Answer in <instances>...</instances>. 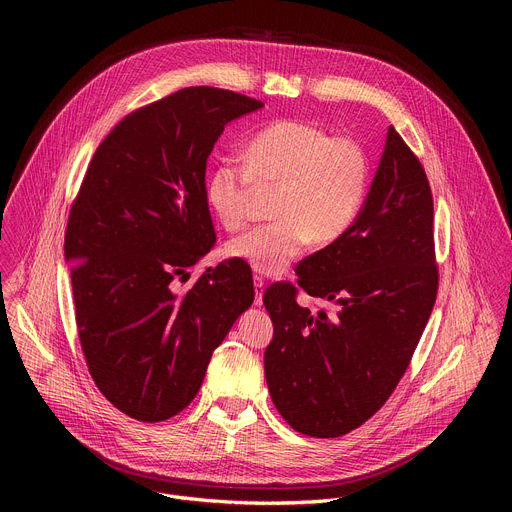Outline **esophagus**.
<instances>
[{
  "instance_id": "esophagus-1",
  "label": "esophagus",
  "mask_w": 512,
  "mask_h": 512,
  "mask_svg": "<svg viewBox=\"0 0 512 512\" xmlns=\"http://www.w3.org/2000/svg\"><path fill=\"white\" fill-rule=\"evenodd\" d=\"M253 285H255V306H261L263 304V289H265V283L259 275H255L253 279Z\"/></svg>"
}]
</instances>
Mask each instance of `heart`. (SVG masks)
<instances>
[{
    "instance_id": "1",
    "label": "heart",
    "mask_w": 512,
    "mask_h": 512,
    "mask_svg": "<svg viewBox=\"0 0 512 512\" xmlns=\"http://www.w3.org/2000/svg\"><path fill=\"white\" fill-rule=\"evenodd\" d=\"M247 164L218 162L206 178V204L227 231L245 227L255 188L273 190L271 225L255 227L225 247L257 273L275 275L310 243L330 245L356 221L369 192V156L352 137L302 119H281L257 131Z\"/></svg>"
}]
</instances>
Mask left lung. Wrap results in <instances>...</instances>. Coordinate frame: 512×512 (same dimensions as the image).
<instances>
[{
  "label": "left lung",
  "mask_w": 512,
  "mask_h": 512,
  "mask_svg": "<svg viewBox=\"0 0 512 512\" xmlns=\"http://www.w3.org/2000/svg\"><path fill=\"white\" fill-rule=\"evenodd\" d=\"M265 289L273 322L265 379L281 417L310 437H340L371 419L405 375L437 296L433 198L425 170L391 125L352 227ZM334 313L297 304V291Z\"/></svg>",
  "instance_id": "obj_1"
}]
</instances>
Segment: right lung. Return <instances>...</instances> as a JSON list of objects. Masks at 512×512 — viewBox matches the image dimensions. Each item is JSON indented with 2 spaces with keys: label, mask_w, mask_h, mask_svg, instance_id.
<instances>
[{
  "label": "right lung",
  "mask_w": 512,
  "mask_h": 512,
  "mask_svg": "<svg viewBox=\"0 0 512 512\" xmlns=\"http://www.w3.org/2000/svg\"><path fill=\"white\" fill-rule=\"evenodd\" d=\"M247 95L188 87L123 117L101 141L70 206L64 259L89 373L125 415L156 423L196 397L214 348L253 304L251 269L184 277L216 243L206 160L233 119L261 109Z\"/></svg>",
  "instance_id": "right-lung-1"
}]
</instances>
